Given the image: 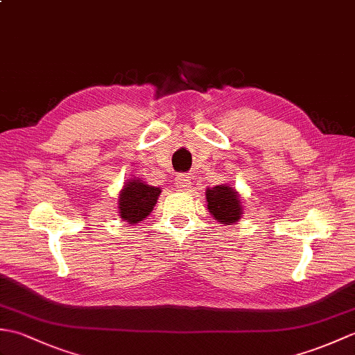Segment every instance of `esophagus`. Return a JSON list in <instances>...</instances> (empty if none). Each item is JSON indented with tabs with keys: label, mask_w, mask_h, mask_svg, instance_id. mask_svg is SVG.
Instances as JSON below:
<instances>
[{
	"label": "esophagus",
	"mask_w": 355,
	"mask_h": 355,
	"mask_svg": "<svg viewBox=\"0 0 355 355\" xmlns=\"http://www.w3.org/2000/svg\"><path fill=\"white\" fill-rule=\"evenodd\" d=\"M191 180L187 175H184V173H180V175H177L175 178V186L178 191H187L191 187Z\"/></svg>",
	"instance_id": "obj_1"
}]
</instances>
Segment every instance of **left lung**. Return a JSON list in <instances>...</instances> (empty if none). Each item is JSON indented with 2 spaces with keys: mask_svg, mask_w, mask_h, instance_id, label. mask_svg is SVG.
<instances>
[{
  "mask_svg": "<svg viewBox=\"0 0 355 355\" xmlns=\"http://www.w3.org/2000/svg\"><path fill=\"white\" fill-rule=\"evenodd\" d=\"M206 200L209 212L220 224H235L243 216L244 210L243 205H241L239 193L229 184H220L212 187V189H207Z\"/></svg>",
  "mask_w": 355,
  "mask_h": 355,
  "instance_id": "left-lung-1",
  "label": "left lung"
}]
</instances>
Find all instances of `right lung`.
Segmentation results:
<instances>
[{"instance_id": "right-lung-1", "label": "right lung", "mask_w": 355, "mask_h": 355, "mask_svg": "<svg viewBox=\"0 0 355 355\" xmlns=\"http://www.w3.org/2000/svg\"><path fill=\"white\" fill-rule=\"evenodd\" d=\"M160 193V187L149 186L140 178L128 180L119 195V216L130 224L143 221L154 209Z\"/></svg>"}]
</instances>
